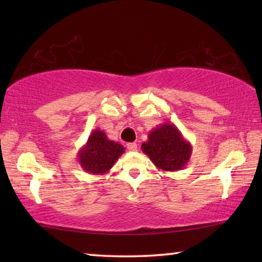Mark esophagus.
<instances>
[{
    "mask_svg": "<svg viewBox=\"0 0 262 262\" xmlns=\"http://www.w3.org/2000/svg\"><path fill=\"white\" fill-rule=\"evenodd\" d=\"M127 149L129 150V151H136V150H137V143H136V142H132V143H128L127 144Z\"/></svg>",
    "mask_w": 262,
    "mask_h": 262,
    "instance_id": "obj_1",
    "label": "esophagus"
}]
</instances>
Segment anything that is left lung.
<instances>
[{"label": "left lung", "mask_w": 262, "mask_h": 262, "mask_svg": "<svg viewBox=\"0 0 262 262\" xmlns=\"http://www.w3.org/2000/svg\"><path fill=\"white\" fill-rule=\"evenodd\" d=\"M155 166L163 171L184 168L192 155V145L173 123H162L148 134V141L141 145Z\"/></svg>", "instance_id": "left-lung-1"}]
</instances>
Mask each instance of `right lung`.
Wrapping results in <instances>:
<instances>
[{"label":"right lung","instance_id":"right-lung-1","mask_svg":"<svg viewBox=\"0 0 262 262\" xmlns=\"http://www.w3.org/2000/svg\"><path fill=\"white\" fill-rule=\"evenodd\" d=\"M123 152V145L108 140L104 130L95 129L86 143L78 150L77 157L82 168L88 173L104 174L112 168Z\"/></svg>","mask_w":262,"mask_h":262}]
</instances>
